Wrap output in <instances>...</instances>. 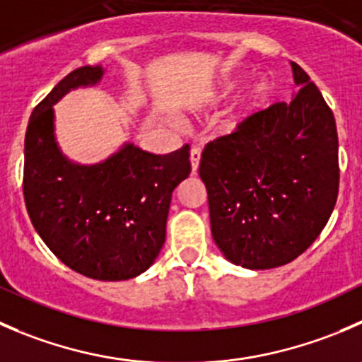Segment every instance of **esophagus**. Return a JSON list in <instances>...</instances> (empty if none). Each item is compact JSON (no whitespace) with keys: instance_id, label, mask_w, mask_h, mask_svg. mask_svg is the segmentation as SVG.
<instances>
[{"instance_id":"1","label":"esophagus","mask_w":362,"mask_h":362,"mask_svg":"<svg viewBox=\"0 0 362 362\" xmlns=\"http://www.w3.org/2000/svg\"><path fill=\"white\" fill-rule=\"evenodd\" d=\"M189 159H191V171L192 173H196V171H198V166H199V159H202V150H199L198 146H192Z\"/></svg>"}]
</instances>
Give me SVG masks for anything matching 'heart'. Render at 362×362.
<instances>
[{"mask_svg": "<svg viewBox=\"0 0 362 362\" xmlns=\"http://www.w3.org/2000/svg\"><path fill=\"white\" fill-rule=\"evenodd\" d=\"M249 74L240 72V74H233L228 79H224L219 86L210 93V104L214 106H219V104L228 103L230 99H233L238 92H240L242 88L247 84L249 81ZM272 92H274V84L269 77H259L256 79L251 86L247 88V92L237 100V104L233 106V110L230 111L228 115L226 122H224V129L228 132H233L237 129H240L242 125L247 124L255 115H258L263 107L269 104L270 97H272Z\"/></svg>", "mask_w": 362, "mask_h": 362, "instance_id": "1", "label": "heart"}]
</instances>
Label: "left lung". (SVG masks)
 <instances>
[{"mask_svg":"<svg viewBox=\"0 0 362 362\" xmlns=\"http://www.w3.org/2000/svg\"><path fill=\"white\" fill-rule=\"evenodd\" d=\"M290 65L299 88L292 103L210 141L199 160L214 242L244 269H276L303 255L338 198L334 115L310 76Z\"/></svg>","mask_w":362,"mask_h":362,"instance_id":"left-lung-1","label":"left lung"}]
</instances>
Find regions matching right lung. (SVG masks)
<instances>
[{
	"label": "right lung",
	"instance_id": "right-lung-1",
	"mask_svg": "<svg viewBox=\"0 0 362 362\" xmlns=\"http://www.w3.org/2000/svg\"><path fill=\"white\" fill-rule=\"evenodd\" d=\"M103 65L72 70L33 110L24 139V202L33 228L72 270L125 281L152 267L166 240L175 187L191 173L189 145L166 156L125 141L110 157L81 164L62 152L54 104L103 81Z\"/></svg>",
	"mask_w": 362,
	"mask_h": 362
}]
</instances>
